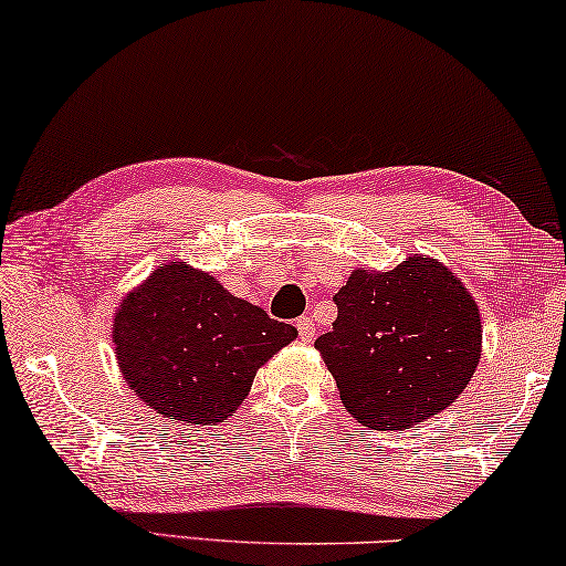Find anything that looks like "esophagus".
I'll return each instance as SVG.
<instances>
[{
    "label": "esophagus",
    "instance_id": "34e87169",
    "mask_svg": "<svg viewBox=\"0 0 566 566\" xmlns=\"http://www.w3.org/2000/svg\"><path fill=\"white\" fill-rule=\"evenodd\" d=\"M297 329H300V337L304 339V343H312V339H315L317 327H315V319H312L310 315H304V317L297 319Z\"/></svg>",
    "mask_w": 566,
    "mask_h": 566
}]
</instances>
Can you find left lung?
<instances>
[{
	"instance_id": "8db88e82",
	"label": "left lung",
	"mask_w": 566,
	"mask_h": 566,
	"mask_svg": "<svg viewBox=\"0 0 566 566\" xmlns=\"http://www.w3.org/2000/svg\"><path fill=\"white\" fill-rule=\"evenodd\" d=\"M315 347L357 423L406 430L461 396L481 360L479 304L438 259L353 269Z\"/></svg>"
}]
</instances>
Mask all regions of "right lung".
<instances>
[{
  "mask_svg": "<svg viewBox=\"0 0 566 566\" xmlns=\"http://www.w3.org/2000/svg\"><path fill=\"white\" fill-rule=\"evenodd\" d=\"M297 337L209 272L166 262L123 297L113 317L115 360L128 388L176 423H223L259 367Z\"/></svg>",
  "mask_w": 566,
  "mask_h": 566,
  "instance_id": "obj_1",
  "label": "right lung"
}]
</instances>
